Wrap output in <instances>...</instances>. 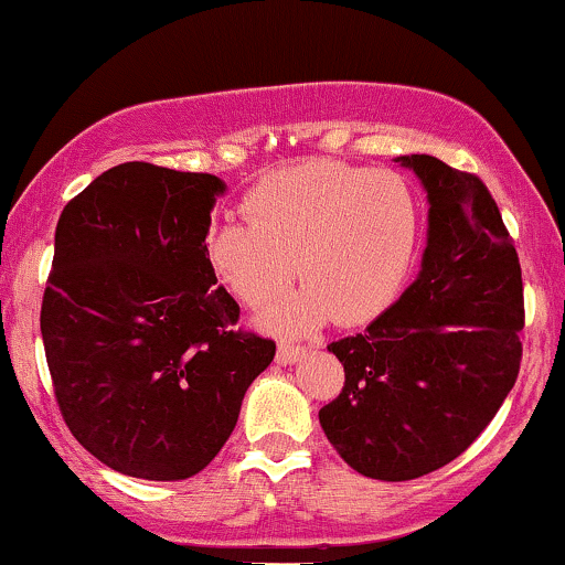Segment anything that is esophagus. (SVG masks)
<instances>
[{"label": "esophagus", "instance_id": "esophagus-1", "mask_svg": "<svg viewBox=\"0 0 565 565\" xmlns=\"http://www.w3.org/2000/svg\"><path fill=\"white\" fill-rule=\"evenodd\" d=\"M308 353V348H302V345H289V342H281V345H278V350H276V361L278 364H295V361H300L302 355Z\"/></svg>", "mask_w": 565, "mask_h": 565}]
</instances>
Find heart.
I'll list each match as a JSON object with an SVG mask.
<instances>
[{"label":"heart","instance_id":"1","mask_svg":"<svg viewBox=\"0 0 565 565\" xmlns=\"http://www.w3.org/2000/svg\"><path fill=\"white\" fill-rule=\"evenodd\" d=\"M246 223L223 220L201 242L206 268L233 300L260 310L291 284L305 289L268 310L276 332H305L329 316L374 321L398 300L423 236L404 174L308 159L276 170L242 201Z\"/></svg>","mask_w":565,"mask_h":565}]
</instances>
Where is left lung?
Instances as JSON below:
<instances>
[{
	"label": "left lung",
	"mask_w": 565,
	"mask_h": 565,
	"mask_svg": "<svg viewBox=\"0 0 565 565\" xmlns=\"http://www.w3.org/2000/svg\"><path fill=\"white\" fill-rule=\"evenodd\" d=\"M427 188L423 270L366 332L329 345L345 369L321 406L329 444L377 481H412L457 459L494 419L523 359L515 242L478 174L401 157Z\"/></svg>",
	"instance_id": "left-lung-1"
}]
</instances>
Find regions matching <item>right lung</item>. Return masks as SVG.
<instances>
[{"instance_id":"obj_1","label":"right lung","mask_w":565,"mask_h":565,"mask_svg":"<svg viewBox=\"0 0 565 565\" xmlns=\"http://www.w3.org/2000/svg\"><path fill=\"white\" fill-rule=\"evenodd\" d=\"M228 185L127 161L63 210L42 340L68 430L116 472L183 481L236 427L276 342L236 329L238 302L201 255Z\"/></svg>"}]
</instances>
